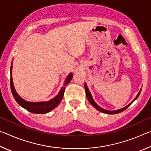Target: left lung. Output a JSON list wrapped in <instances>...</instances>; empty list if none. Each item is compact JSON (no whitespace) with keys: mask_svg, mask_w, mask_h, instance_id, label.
<instances>
[{"mask_svg":"<svg viewBox=\"0 0 151 151\" xmlns=\"http://www.w3.org/2000/svg\"><path fill=\"white\" fill-rule=\"evenodd\" d=\"M85 88L86 98H87V99L88 100L89 103H90L92 104V106H93L96 109H97V110H98V111H101V112H103V113L110 114H114L120 113V112L124 111L125 109H127L128 108V107H129L130 105H131V104L132 103H133V102H134L135 100H136V99L138 98V97H139V94H140V92H141V90H142V88H140V91L139 92V93L137 94V95L136 96V97H135L134 100L132 101L131 103H129V104H128V105H127L126 106H124V107H123V108H122V109L115 110V111H108V110H106V109H103V108H102V107H101L100 106H99L98 104H97L95 103V101H94L93 96H92V94H91V93L90 91L88 90V86H87V85H86V83H85Z\"/></svg>","mask_w":151,"mask_h":151,"instance_id":"left-lung-1","label":"left lung"}]
</instances>
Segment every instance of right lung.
I'll use <instances>...</instances> for the list:
<instances>
[{"mask_svg":"<svg viewBox=\"0 0 151 151\" xmlns=\"http://www.w3.org/2000/svg\"><path fill=\"white\" fill-rule=\"evenodd\" d=\"M13 61V60H12ZM12 61L11 66V91L13 95L15 101L17 102V103L21 106L22 108L27 110L28 111L32 113L35 114H45L47 112H49L52 110L56 108L58 104L60 103L61 100H62L64 92L65 90V86L66 85H68L70 83V81L72 80L73 75L71 73L68 75L66 78H65V81L64 82L63 86L61 87L60 91L58 92V94L54 98L50 99V100L48 101H40V102H30L24 100L22 98L21 96H19V94L17 93L14 86L13 84V80H12Z\"/></svg>","mask_w":151,"mask_h":151,"instance_id":"1","label":"right lung"}]
</instances>
